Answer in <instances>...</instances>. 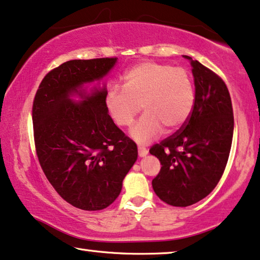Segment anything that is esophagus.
Masks as SVG:
<instances>
[{"label": "esophagus", "instance_id": "34e87169", "mask_svg": "<svg viewBox=\"0 0 260 260\" xmlns=\"http://www.w3.org/2000/svg\"><path fill=\"white\" fill-rule=\"evenodd\" d=\"M138 150H139V156H140V157L146 156V155L148 154V150H147L146 147L139 146V147H138Z\"/></svg>", "mask_w": 260, "mask_h": 260}]
</instances>
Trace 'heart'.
<instances>
[{
  "label": "heart",
  "instance_id": "b5f03b06",
  "mask_svg": "<svg viewBox=\"0 0 260 260\" xmlns=\"http://www.w3.org/2000/svg\"><path fill=\"white\" fill-rule=\"evenodd\" d=\"M195 104V87L184 68L146 60L135 64L123 76V86H113L106 95L107 111L120 127H129L140 113L145 115L132 128V137L141 143L165 129L180 131Z\"/></svg>",
  "mask_w": 260,
  "mask_h": 260
}]
</instances>
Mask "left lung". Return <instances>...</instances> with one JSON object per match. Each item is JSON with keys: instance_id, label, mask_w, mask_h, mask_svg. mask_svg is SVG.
Instances as JSON below:
<instances>
[{"instance_id": "8db88e82", "label": "left lung", "mask_w": 260, "mask_h": 260, "mask_svg": "<svg viewBox=\"0 0 260 260\" xmlns=\"http://www.w3.org/2000/svg\"><path fill=\"white\" fill-rule=\"evenodd\" d=\"M195 81V104L180 131L150 147L161 169L152 181L158 199L173 207H188L214 190L229 158L234 111L223 79L189 56Z\"/></svg>"}]
</instances>
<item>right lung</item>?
Instances as JSON below:
<instances>
[{"mask_svg":"<svg viewBox=\"0 0 260 260\" xmlns=\"http://www.w3.org/2000/svg\"><path fill=\"white\" fill-rule=\"evenodd\" d=\"M117 58L65 61L46 73L32 103L34 140L46 179L81 210H103L117 200L137 161L135 142L107 114L104 87L73 103L70 94L103 78Z\"/></svg>","mask_w":260,"mask_h":260,"instance_id":"add662e5","label":"right lung"}]
</instances>
